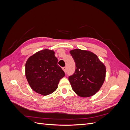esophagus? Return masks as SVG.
Instances as JSON below:
<instances>
[{
	"instance_id": "1",
	"label": "esophagus",
	"mask_w": 130,
	"mask_h": 130,
	"mask_svg": "<svg viewBox=\"0 0 130 130\" xmlns=\"http://www.w3.org/2000/svg\"><path fill=\"white\" fill-rule=\"evenodd\" d=\"M62 69L63 70V71L66 73V67H63Z\"/></svg>"
}]
</instances>
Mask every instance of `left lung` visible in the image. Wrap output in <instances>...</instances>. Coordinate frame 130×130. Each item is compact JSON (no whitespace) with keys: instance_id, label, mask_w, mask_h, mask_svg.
I'll list each match as a JSON object with an SVG mask.
<instances>
[{"instance_id":"left-lung-1","label":"left lung","mask_w":130,"mask_h":130,"mask_svg":"<svg viewBox=\"0 0 130 130\" xmlns=\"http://www.w3.org/2000/svg\"><path fill=\"white\" fill-rule=\"evenodd\" d=\"M75 62L76 69L69 80L77 95L91 96L99 91L106 77V67L95 54L88 50L75 49L70 51Z\"/></svg>"}]
</instances>
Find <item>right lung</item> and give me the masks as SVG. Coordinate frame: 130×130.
Returning a JSON list of instances; mask_svg holds the SVG:
<instances>
[{
    "label": "right lung",
    "instance_id": "add662e5",
    "mask_svg": "<svg viewBox=\"0 0 130 130\" xmlns=\"http://www.w3.org/2000/svg\"><path fill=\"white\" fill-rule=\"evenodd\" d=\"M55 52L44 49L31 56L25 64V76L33 90L42 95L55 91L59 81L65 76L57 64Z\"/></svg>",
    "mask_w": 130,
    "mask_h": 130
}]
</instances>
